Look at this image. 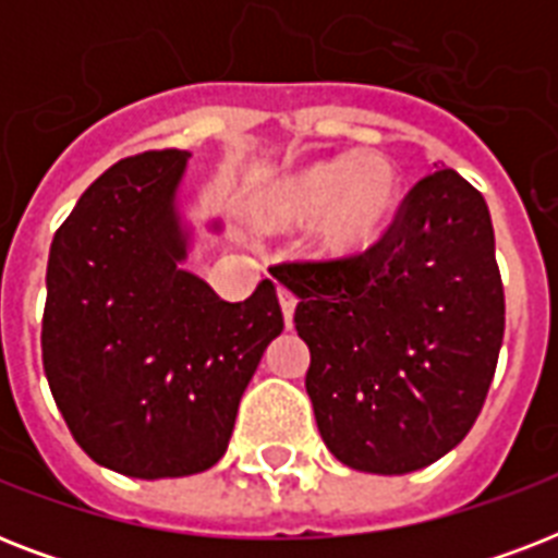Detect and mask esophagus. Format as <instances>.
Returning <instances> with one entry per match:
<instances>
[{"label":"esophagus","mask_w":558,"mask_h":558,"mask_svg":"<svg viewBox=\"0 0 558 558\" xmlns=\"http://www.w3.org/2000/svg\"><path fill=\"white\" fill-rule=\"evenodd\" d=\"M278 301H280V310H283V322H287V327H292V315H295L298 298L292 295L287 287H278Z\"/></svg>","instance_id":"1"}]
</instances>
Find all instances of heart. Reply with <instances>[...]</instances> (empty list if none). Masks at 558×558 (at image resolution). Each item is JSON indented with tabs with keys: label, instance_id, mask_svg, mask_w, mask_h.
<instances>
[{
	"label": "heart",
	"instance_id": "heart-1",
	"mask_svg": "<svg viewBox=\"0 0 558 558\" xmlns=\"http://www.w3.org/2000/svg\"><path fill=\"white\" fill-rule=\"evenodd\" d=\"M397 196V170L381 156H341L280 185L266 219L275 226H306L324 217V245L348 254L379 240Z\"/></svg>",
	"mask_w": 558,
	"mask_h": 558
}]
</instances>
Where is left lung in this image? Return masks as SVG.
I'll list each match as a JSON object with an SVG mask.
<instances>
[{
  "mask_svg": "<svg viewBox=\"0 0 558 558\" xmlns=\"http://www.w3.org/2000/svg\"><path fill=\"white\" fill-rule=\"evenodd\" d=\"M306 393L350 469L405 475L451 451L486 402L504 341V283L481 191L423 177L365 252L287 260Z\"/></svg>",
  "mask_w": 558,
  "mask_h": 558,
  "instance_id": "1",
  "label": "left lung"
}]
</instances>
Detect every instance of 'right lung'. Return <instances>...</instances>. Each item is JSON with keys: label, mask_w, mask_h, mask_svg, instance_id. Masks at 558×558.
<instances>
[{"label": "right lung", "mask_w": 558, "mask_h": 558, "mask_svg": "<svg viewBox=\"0 0 558 558\" xmlns=\"http://www.w3.org/2000/svg\"><path fill=\"white\" fill-rule=\"evenodd\" d=\"M187 159L150 150L112 165L48 252V388L95 463L142 481L196 475L226 454L243 390L283 330L271 280L228 304L179 269L173 196Z\"/></svg>", "instance_id": "obj_1"}]
</instances>
